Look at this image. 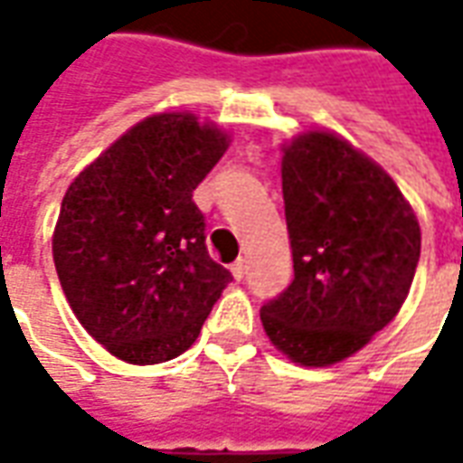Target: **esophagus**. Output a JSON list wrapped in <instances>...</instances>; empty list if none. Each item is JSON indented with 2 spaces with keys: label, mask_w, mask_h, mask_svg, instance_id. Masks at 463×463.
I'll return each mask as SVG.
<instances>
[{
  "label": "esophagus",
  "mask_w": 463,
  "mask_h": 463,
  "mask_svg": "<svg viewBox=\"0 0 463 463\" xmlns=\"http://www.w3.org/2000/svg\"><path fill=\"white\" fill-rule=\"evenodd\" d=\"M231 272L235 280H242V278H245V260H242V258H238V260L231 265Z\"/></svg>",
  "instance_id": "obj_1"
}]
</instances>
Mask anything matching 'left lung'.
<instances>
[{
  "label": "left lung",
  "instance_id": "8db88e82",
  "mask_svg": "<svg viewBox=\"0 0 463 463\" xmlns=\"http://www.w3.org/2000/svg\"><path fill=\"white\" fill-rule=\"evenodd\" d=\"M295 278L260 310L275 347L305 367L352 357L397 317L421 231L387 171L330 131L282 148Z\"/></svg>",
  "mask_w": 463,
  "mask_h": 463
}]
</instances>
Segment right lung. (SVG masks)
<instances>
[{
    "instance_id": "add662e5",
    "label": "right lung",
    "mask_w": 463,
    "mask_h": 463,
    "mask_svg": "<svg viewBox=\"0 0 463 463\" xmlns=\"http://www.w3.org/2000/svg\"><path fill=\"white\" fill-rule=\"evenodd\" d=\"M193 114H156L69 185L54 265L76 320L114 357L158 364L201 335L232 275L205 248L193 191L228 151Z\"/></svg>"
}]
</instances>
